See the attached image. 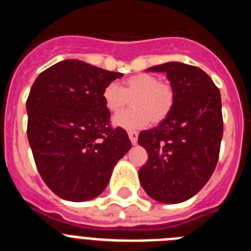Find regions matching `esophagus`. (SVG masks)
<instances>
[{
  "mask_svg": "<svg viewBox=\"0 0 251 251\" xmlns=\"http://www.w3.org/2000/svg\"><path fill=\"white\" fill-rule=\"evenodd\" d=\"M128 137H129L132 145H136L137 139H138V133H137L136 130H129V132H128Z\"/></svg>",
  "mask_w": 251,
  "mask_h": 251,
  "instance_id": "34e87169",
  "label": "esophagus"
}]
</instances>
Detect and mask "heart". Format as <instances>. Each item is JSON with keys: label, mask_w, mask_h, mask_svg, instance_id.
<instances>
[{"label": "heart", "mask_w": 251, "mask_h": 251, "mask_svg": "<svg viewBox=\"0 0 251 251\" xmlns=\"http://www.w3.org/2000/svg\"><path fill=\"white\" fill-rule=\"evenodd\" d=\"M103 101L112 113L121 112L132 100L133 109L122 112L113 118V124L126 129L147 126L151 121L159 123L170 115L175 105V89L162 83L154 75L136 74L123 80L121 88L110 83L103 89Z\"/></svg>", "instance_id": "b5f03b06"}]
</instances>
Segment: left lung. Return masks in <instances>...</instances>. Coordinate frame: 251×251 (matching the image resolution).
Returning a JSON list of instances; mask_svg holds the SVG:
<instances>
[{"label":"left lung","mask_w":251,"mask_h":251,"mask_svg":"<svg viewBox=\"0 0 251 251\" xmlns=\"http://www.w3.org/2000/svg\"><path fill=\"white\" fill-rule=\"evenodd\" d=\"M147 72L166 73L176 99L167 118L139 133L138 143L148 153L139 181L153 200L183 202L200 191L216 167L224 129L220 92L197 66L171 61Z\"/></svg>","instance_id":"1"}]
</instances>
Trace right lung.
<instances>
[{
    "instance_id": "add662e5",
    "label": "right lung",
    "mask_w": 251,
    "mask_h": 251,
    "mask_svg": "<svg viewBox=\"0 0 251 251\" xmlns=\"http://www.w3.org/2000/svg\"><path fill=\"white\" fill-rule=\"evenodd\" d=\"M122 73L63 60L36 77L26 101L27 138L40 176L73 202L105 190L117 162L130 150L127 132L109 126L103 89Z\"/></svg>"
}]
</instances>
